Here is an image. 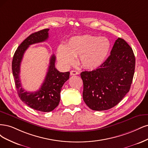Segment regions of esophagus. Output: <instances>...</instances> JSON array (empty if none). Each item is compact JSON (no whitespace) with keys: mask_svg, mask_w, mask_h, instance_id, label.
<instances>
[{"mask_svg":"<svg viewBox=\"0 0 148 148\" xmlns=\"http://www.w3.org/2000/svg\"><path fill=\"white\" fill-rule=\"evenodd\" d=\"M70 74H71V75H75L79 74V72H77V71L73 70V71H71V73H70Z\"/></svg>","mask_w":148,"mask_h":148,"instance_id":"34e87169","label":"esophagus"}]
</instances>
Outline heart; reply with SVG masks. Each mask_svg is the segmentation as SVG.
<instances>
[{
  "label": "heart",
  "mask_w": 148,
  "mask_h": 148,
  "mask_svg": "<svg viewBox=\"0 0 148 148\" xmlns=\"http://www.w3.org/2000/svg\"><path fill=\"white\" fill-rule=\"evenodd\" d=\"M111 44L104 37L84 35L71 38L65 47L60 46L57 50L58 58L66 66L74 63V57L79 56L80 65L92 69L103 64L109 53Z\"/></svg>",
  "instance_id": "heart-1"
}]
</instances>
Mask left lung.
I'll return each mask as SVG.
<instances>
[{"instance_id":"left-lung-1","label":"left lung","mask_w":148,"mask_h":148,"mask_svg":"<svg viewBox=\"0 0 148 148\" xmlns=\"http://www.w3.org/2000/svg\"><path fill=\"white\" fill-rule=\"evenodd\" d=\"M135 68V57L125 40L118 38L111 55L97 69L80 73L83 99L94 111L115 106L129 92Z\"/></svg>"}]
</instances>
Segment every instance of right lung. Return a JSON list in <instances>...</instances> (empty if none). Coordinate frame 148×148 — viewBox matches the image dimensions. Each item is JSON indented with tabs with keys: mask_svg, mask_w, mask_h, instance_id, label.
<instances>
[{
	"mask_svg": "<svg viewBox=\"0 0 148 148\" xmlns=\"http://www.w3.org/2000/svg\"><path fill=\"white\" fill-rule=\"evenodd\" d=\"M49 29L32 33L19 45L12 61V72L19 97L26 105L41 112H50L58 106L60 92L65 82L69 78V72L60 73L55 66L56 57L52 55L50 60L48 71L44 82L37 92H25L20 78V66L25 51L29 45L44 42L49 38Z\"/></svg>",
	"mask_w": 148,
	"mask_h": 148,
	"instance_id": "obj_1",
	"label": "right lung"
}]
</instances>
